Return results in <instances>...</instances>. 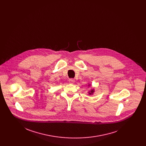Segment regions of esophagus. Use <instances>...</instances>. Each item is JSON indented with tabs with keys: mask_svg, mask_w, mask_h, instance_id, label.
Returning a JSON list of instances; mask_svg holds the SVG:
<instances>
[{
	"mask_svg": "<svg viewBox=\"0 0 146 146\" xmlns=\"http://www.w3.org/2000/svg\"><path fill=\"white\" fill-rule=\"evenodd\" d=\"M68 81H69V83L71 84H73L75 82V80L73 79H70Z\"/></svg>",
	"mask_w": 146,
	"mask_h": 146,
	"instance_id": "34e87169",
	"label": "esophagus"
}]
</instances>
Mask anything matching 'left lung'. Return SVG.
Segmentation results:
<instances>
[{"label":"left lung","instance_id":"left-lung-1","mask_svg":"<svg viewBox=\"0 0 146 146\" xmlns=\"http://www.w3.org/2000/svg\"><path fill=\"white\" fill-rule=\"evenodd\" d=\"M94 89H92V90H90V92H89V94L90 95H91V94H92L94 93Z\"/></svg>","mask_w":146,"mask_h":146}]
</instances>
